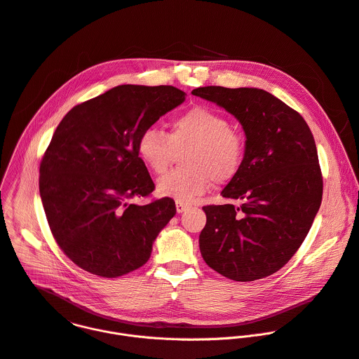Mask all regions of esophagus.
Listing matches in <instances>:
<instances>
[{
	"label": "esophagus",
	"instance_id": "obj_1",
	"mask_svg": "<svg viewBox=\"0 0 359 359\" xmlns=\"http://www.w3.org/2000/svg\"><path fill=\"white\" fill-rule=\"evenodd\" d=\"M189 208V205L187 204H184V203H176V211L180 214V212H183V211H186Z\"/></svg>",
	"mask_w": 359,
	"mask_h": 359
}]
</instances>
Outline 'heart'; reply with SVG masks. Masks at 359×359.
<instances>
[{"label":"heart","mask_w":359,"mask_h":359,"mask_svg":"<svg viewBox=\"0 0 359 359\" xmlns=\"http://www.w3.org/2000/svg\"><path fill=\"white\" fill-rule=\"evenodd\" d=\"M191 148L184 156L187 169H176L158 180L162 197L189 204L204 194L214 180L226 182L241 169L245 155L243 135L232 130L219 112L196 105L176 116L169 134L148 127L138 138L141 161L154 172L163 173L176 154Z\"/></svg>","instance_id":"1"}]
</instances>
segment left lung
<instances>
[{"label":"left lung","mask_w":359,"mask_h":359,"mask_svg":"<svg viewBox=\"0 0 359 359\" xmlns=\"http://www.w3.org/2000/svg\"><path fill=\"white\" fill-rule=\"evenodd\" d=\"M191 94L232 114L247 138L241 169L221 191L244 204L203 207L201 257L236 282L266 278L296 254L321 204L313 134L297 111L261 88L207 86Z\"/></svg>","instance_id":"left-lung-1"}]
</instances>
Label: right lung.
Returning a JSON list of instances; mask_svg holds the SVG:
<instances>
[{"mask_svg": "<svg viewBox=\"0 0 359 359\" xmlns=\"http://www.w3.org/2000/svg\"><path fill=\"white\" fill-rule=\"evenodd\" d=\"M184 100L173 86L123 84L73 107L57 126L39 193L57 245L81 269L118 278L148 262L176 205L168 197L130 203L155 189L137 144Z\"/></svg>", "mask_w": 359, "mask_h": 359, "instance_id": "right-lung-1", "label": "right lung"}]
</instances>
